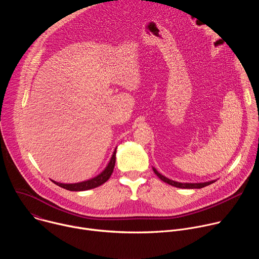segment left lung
I'll return each mask as SVG.
<instances>
[{
	"label": "left lung",
	"instance_id": "obj_1",
	"mask_svg": "<svg viewBox=\"0 0 259 259\" xmlns=\"http://www.w3.org/2000/svg\"><path fill=\"white\" fill-rule=\"evenodd\" d=\"M153 170H154L155 174H156L161 180H163L164 182L170 184V186H172V187L179 188V189H202V188L207 187V186H209V184H211V183H213V182L216 181V180H211V181L200 182V183H199V182H198V183H184V182L182 183V182L174 181V180H172V179L167 178L166 176H164V175H162L161 173H159V171H158L156 168H154V167H153Z\"/></svg>",
	"mask_w": 259,
	"mask_h": 259
}]
</instances>
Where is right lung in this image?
I'll return each mask as SVG.
<instances>
[{
  "mask_svg": "<svg viewBox=\"0 0 259 259\" xmlns=\"http://www.w3.org/2000/svg\"><path fill=\"white\" fill-rule=\"evenodd\" d=\"M116 152H117V149L113 153V156H112V158H110V160H109L108 164L106 165V167L104 168V170L101 173H99L97 176H95L91 179H88V180H85L82 182H77V183H60V182H57L54 180H52V181L55 184H57L58 187L65 189L67 191H71V192H81V191H88L91 189H95V188L101 186V184H103L104 182H106L109 179L110 175H112L114 168H115V163H116Z\"/></svg>",
  "mask_w": 259,
  "mask_h": 259,
  "instance_id": "1",
  "label": "right lung"
}]
</instances>
